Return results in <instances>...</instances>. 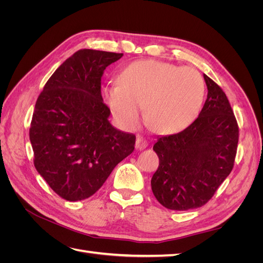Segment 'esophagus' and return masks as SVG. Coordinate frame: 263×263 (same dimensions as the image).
<instances>
[{"instance_id": "esophagus-1", "label": "esophagus", "mask_w": 263, "mask_h": 263, "mask_svg": "<svg viewBox=\"0 0 263 263\" xmlns=\"http://www.w3.org/2000/svg\"><path fill=\"white\" fill-rule=\"evenodd\" d=\"M147 146H148L147 140L144 139L142 137H140V136H138L137 139H136V145H135V147H136V149L142 150V149H145Z\"/></svg>"}]
</instances>
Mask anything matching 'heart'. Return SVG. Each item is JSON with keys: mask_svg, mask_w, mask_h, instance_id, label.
<instances>
[{"mask_svg": "<svg viewBox=\"0 0 263 263\" xmlns=\"http://www.w3.org/2000/svg\"><path fill=\"white\" fill-rule=\"evenodd\" d=\"M102 94L116 121L133 129L145 105L146 122L160 134L177 133L200 113L205 94L204 79L193 68L158 60L135 61L105 85Z\"/></svg>", "mask_w": 263, "mask_h": 263, "instance_id": "obj_1", "label": "heart"}]
</instances>
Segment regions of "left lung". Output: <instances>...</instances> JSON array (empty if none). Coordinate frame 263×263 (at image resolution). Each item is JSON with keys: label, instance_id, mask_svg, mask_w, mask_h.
<instances>
[{"label": "left lung", "instance_id": "left-lung-1", "mask_svg": "<svg viewBox=\"0 0 263 263\" xmlns=\"http://www.w3.org/2000/svg\"><path fill=\"white\" fill-rule=\"evenodd\" d=\"M208 99L198 117L184 130L158 138L159 157L151 189L158 202L173 211L208 203L232 172L238 125L226 94L204 74Z\"/></svg>", "mask_w": 263, "mask_h": 263}]
</instances>
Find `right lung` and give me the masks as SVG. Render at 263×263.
<instances>
[{
  "label": "right lung",
  "instance_id": "add662e5",
  "mask_svg": "<svg viewBox=\"0 0 263 263\" xmlns=\"http://www.w3.org/2000/svg\"><path fill=\"white\" fill-rule=\"evenodd\" d=\"M123 53L80 49L54 71L37 99L29 139L38 173L70 202L93 195L135 149L134 134L109 123L101 78Z\"/></svg>",
  "mask_w": 263,
  "mask_h": 263
}]
</instances>
